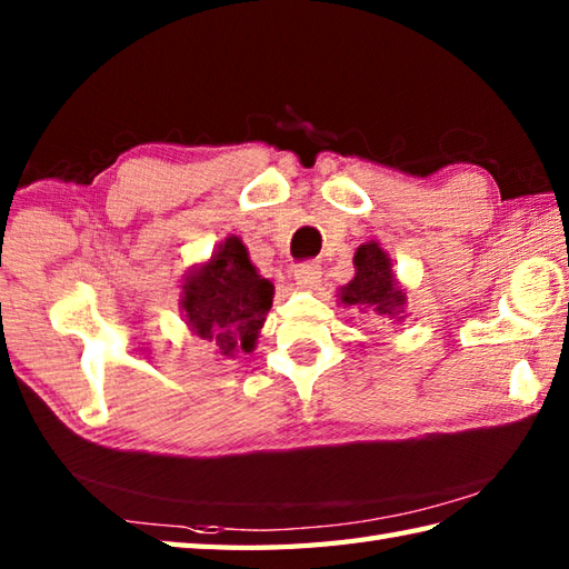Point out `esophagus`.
<instances>
[{"mask_svg":"<svg viewBox=\"0 0 569 569\" xmlns=\"http://www.w3.org/2000/svg\"><path fill=\"white\" fill-rule=\"evenodd\" d=\"M296 281L300 288H306V291H318L320 288V278H322V269L316 261H306V263H298L296 266Z\"/></svg>","mask_w":569,"mask_h":569,"instance_id":"esophagus-1","label":"esophagus"}]
</instances>
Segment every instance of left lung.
Segmentation results:
<instances>
[{"instance_id": "1", "label": "left lung", "mask_w": 569, "mask_h": 569, "mask_svg": "<svg viewBox=\"0 0 569 569\" xmlns=\"http://www.w3.org/2000/svg\"><path fill=\"white\" fill-rule=\"evenodd\" d=\"M337 300L381 325H401L408 318L406 288L396 278L391 257L377 239H369L357 249L355 278L340 288Z\"/></svg>"}]
</instances>
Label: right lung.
<instances>
[{
  "label": "right lung",
  "mask_w": 569,
  "mask_h": 569,
  "mask_svg": "<svg viewBox=\"0 0 569 569\" xmlns=\"http://www.w3.org/2000/svg\"><path fill=\"white\" fill-rule=\"evenodd\" d=\"M271 303L273 283L259 273L234 234L220 241L208 261L190 266L178 298L188 330L224 359L253 352Z\"/></svg>",
  "instance_id": "1"
}]
</instances>
